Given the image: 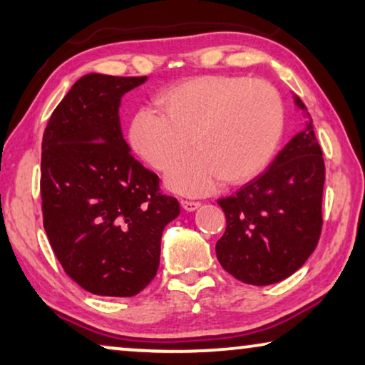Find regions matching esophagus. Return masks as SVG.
Returning a JSON list of instances; mask_svg holds the SVG:
<instances>
[{
  "mask_svg": "<svg viewBox=\"0 0 365 365\" xmlns=\"http://www.w3.org/2000/svg\"><path fill=\"white\" fill-rule=\"evenodd\" d=\"M181 206H182V209H186V211H196V209L201 206V202H196V201H181Z\"/></svg>",
  "mask_w": 365,
  "mask_h": 365,
  "instance_id": "obj_1",
  "label": "esophagus"
}]
</instances>
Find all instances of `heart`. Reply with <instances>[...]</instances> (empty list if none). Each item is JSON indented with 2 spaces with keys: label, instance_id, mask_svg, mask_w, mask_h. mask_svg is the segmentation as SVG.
Here are the masks:
<instances>
[{
  "label": "heart",
  "instance_id": "1",
  "mask_svg": "<svg viewBox=\"0 0 365 365\" xmlns=\"http://www.w3.org/2000/svg\"><path fill=\"white\" fill-rule=\"evenodd\" d=\"M163 114L143 109L133 118L129 143L153 169L166 173L191 149L197 154L169 174L176 192L201 196L217 182L244 184L259 176L284 131L277 89L261 79L199 76L158 99Z\"/></svg>",
  "mask_w": 365,
  "mask_h": 365
}]
</instances>
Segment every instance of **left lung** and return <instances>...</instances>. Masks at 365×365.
Wrapping results in <instances>:
<instances>
[{
	"instance_id": "1",
	"label": "left lung",
	"mask_w": 365,
	"mask_h": 365,
	"mask_svg": "<svg viewBox=\"0 0 365 365\" xmlns=\"http://www.w3.org/2000/svg\"><path fill=\"white\" fill-rule=\"evenodd\" d=\"M294 103L306 111L297 96ZM324 181L322 149L309 119L266 171L217 201L226 214V232L216 244L221 266L252 286L279 282L302 267L321 237Z\"/></svg>"
}]
</instances>
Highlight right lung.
<instances>
[{"label": "right lung", "mask_w": 365, "mask_h": 365, "mask_svg": "<svg viewBox=\"0 0 365 365\" xmlns=\"http://www.w3.org/2000/svg\"><path fill=\"white\" fill-rule=\"evenodd\" d=\"M146 79L79 78L43 134L44 231L64 272L96 296L141 292L158 272L164 227L181 212L119 124L121 98Z\"/></svg>", "instance_id": "right-lung-1"}]
</instances>
